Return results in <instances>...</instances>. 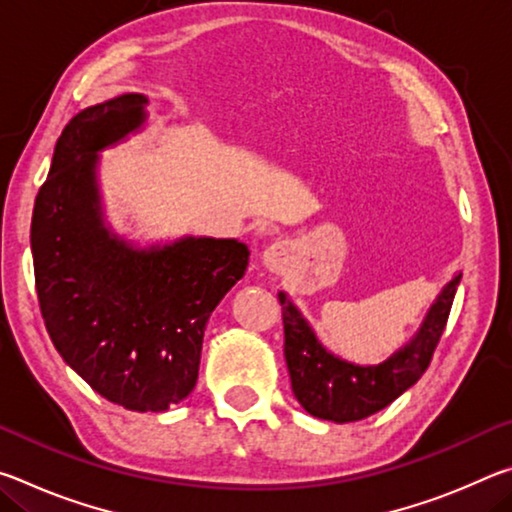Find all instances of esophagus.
<instances>
[{
	"mask_svg": "<svg viewBox=\"0 0 512 512\" xmlns=\"http://www.w3.org/2000/svg\"><path fill=\"white\" fill-rule=\"evenodd\" d=\"M262 262L271 273H282L289 262V246L284 241H275L273 246H268L262 255Z\"/></svg>",
	"mask_w": 512,
	"mask_h": 512,
	"instance_id": "1",
	"label": "esophagus"
}]
</instances>
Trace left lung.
Segmentation results:
<instances>
[{
	"instance_id": "1",
	"label": "left lung",
	"mask_w": 512,
	"mask_h": 512,
	"mask_svg": "<svg viewBox=\"0 0 512 512\" xmlns=\"http://www.w3.org/2000/svg\"><path fill=\"white\" fill-rule=\"evenodd\" d=\"M461 277L463 273H456L440 289L418 332L377 366H359L327 350L287 293H277L284 320V359L302 409L314 418L343 424L368 418L397 400L429 368Z\"/></svg>"
}]
</instances>
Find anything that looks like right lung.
<instances>
[{
  "mask_svg": "<svg viewBox=\"0 0 512 512\" xmlns=\"http://www.w3.org/2000/svg\"><path fill=\"white\" fill-rule=\"evenodd\" d=\"M146 103L119 94L65 126L33 207L31 253L42 318L67 366L108 402L160 413L194 391L207 320L250 250L192 235L140 246L112 230L101 153L142 131Z\"/></svg>",
  "mask_w": 512,
  "mask_h": 512,
  "instance_id": "1",
  "label": "right lung"
}]
</instances>
